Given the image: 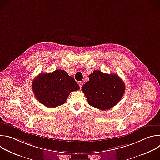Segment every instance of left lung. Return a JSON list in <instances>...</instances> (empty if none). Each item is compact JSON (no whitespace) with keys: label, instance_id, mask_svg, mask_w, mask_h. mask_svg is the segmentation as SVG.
I'll return each instance as SVG.
<instances>
[{"label":"left lung","instance_id":"1","mask_svg":"<svg viewBox=\"0 0 160 160\" xmlns=\"http://www.w3.org/2000/svg\"><path fill=\"white\" fill-rule=\"evenodd\" d=\"M32 85L37 100L48 108L64 104L71 92L80 89L75 79L63 70L40 73Z\"/></svg>","mask_w":160,"mask_h":160}]
</instances>
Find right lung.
I'll use <instances>...</instances> for the list:
<instances>
[{"mask_svg":"<svg viewBox=\"0 0 160 160\" xmlns=\"http://www.w3.org/2000/svg\"><path fill=\"white\" fill-rule=\"evenodd\" d=\"M82 88L88 104L106 110L115 106L125 92V84L117 74H107L95 70Z\"/></svg>","mask_w":160,"mask_h":160,"instance_id":"right-lung-1","label":"right lung"}]
</instances>
